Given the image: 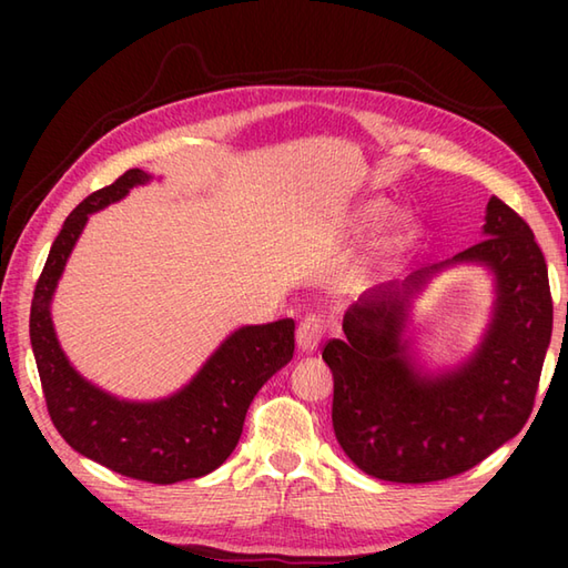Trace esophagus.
<instances>
[{"instance_id":"1","label":"esophagus","mask_w":568,"mask_h":568,"mask_svg":"<svg viewBox=\"0 0 568 568\" xmlns=\"http://www.w3.org/2000/svg\"><path fill=\"white\" fill-rule=\"evenodd\" d=\"M324 329H327V324H324V320L320 315H307L303 322H300L297 332H295L300 352H305V354L317 352Z\"/></svg>"}]
</instances>
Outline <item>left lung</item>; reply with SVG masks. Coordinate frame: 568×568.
Listing matches in <instances>:
<instances>
[{
	"mask_svg": "<svg viewBox=\"0 0 568 568\" xmlns=\"http://www.w3.org/2000/svg\"><path fill=\"white\" fill-rule=\"evenodd\" d=\"M484 236L449 261L361 295L344 315V339L324 346L336 442L373 478L432 484L464 474L532 413L554 320L547 263L532 229L498 197L486 207ZM464 262L494 275L491 322L462 365L427 372L406 336L408 310L432 274Z\"/></svg>",
	"mask_w": 568,
	"mask_h": 568,
	"instance_id": "8db88e82",
	"label": "left lung"
}]
</instances>
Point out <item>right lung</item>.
<instances>
[{"instance_id": "1", "label": "right lung", "mask_w": 568, "mask_h": 568, "mask_svg": "<svg viewBox=\"0 0 568 568\" xmlns=\"http://www.w3.org/2000/svg\"><path fill=\"white\" fill-rule=\"evenodd\" d=\"M149 180V173L131 168L68 214L36 283L29 332L48 415L60 437L116 474L165 486L207 476L226 462L239 444L253 395L293 358L295 322L239 327L183 388L161 400H124L80 376L53 327L58 281L90 214L124 200L131 187Z\"/></svg>"}]
</instances>
